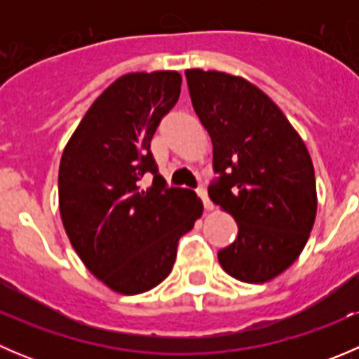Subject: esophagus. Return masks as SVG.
<instances>
[{
  "label": "esophagus",
  "mask_w": 359,
  "mask_h": 359,
  "mask_svg": "<svg viewBox=\"0 0 359 359\" xmlns=\"http://www.w3.org/2000/svg\"><path fill=\"white\" fill-rule=\"evenodd\" d=\"M196 193H198V196L201 198L203 205H205V210H213V203L210 201V198H208V193H206V189H205V187H200V189H198Z\"/></svg>",
  "instance_id": "obj_1"
}]
</instances>
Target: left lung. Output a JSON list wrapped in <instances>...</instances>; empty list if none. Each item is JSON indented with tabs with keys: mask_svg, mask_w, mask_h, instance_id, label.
Returning a JSON list of instances; mask_svg holds the SVG:
<instances>
[{
	"mask_svg": "<svg viewBox=\"0 0 359 359\" xmlns=\"http://www.w3.org/2000/svg\"><path fill=\"white\" fill-rule=\"evenodd\" d=\"M193 107L213 144L210 200L238 224L219 252L229 276L266 283L292 266L316 219L309 151L280 107L240 76L187 69Z\"/></svg>",
	"mask_w": 359,
	"mask_h": 359,
	"instance_id": "8db88e82",
	"label": "left lung"
}]
</instances>
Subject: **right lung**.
I'll use <instances>...</instances> for the list:
<instances>
[{"mask_svg": "<svg viewBox=\"0 0 359 359\" xmlns=\"http://www.w3.org/2000/svg\"><path fill=\"white\" fill-rule=\"evenodd\" d=\"M177 71L130 72L107 86L69 139L59 206L72 248L111 290L137 295L172 271L180 236L201 217L193 191L168 187L151 139L180 95ZM146 172L154 186L140 187Z\"/></svg>", "mask_w": 359, "mask_h": 359, "instance_id": "obj_1", "label": "right lung"}]
</instances>
